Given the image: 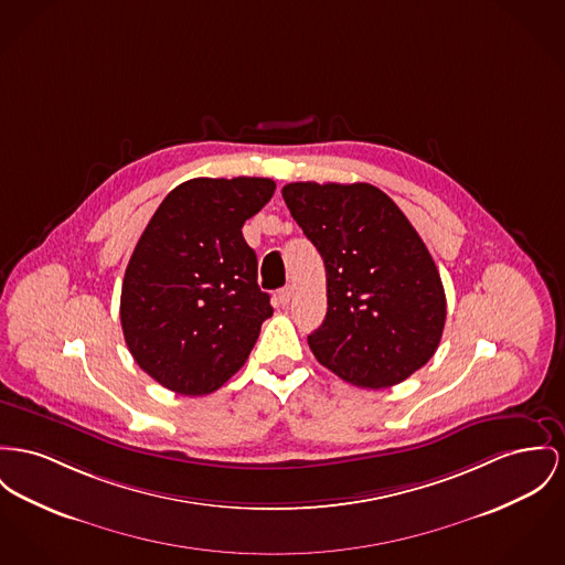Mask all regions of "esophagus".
<instances>
[{
  "label": "esophagus",
  "instance_id": "obj_1",
  "mask_svg": "<svg viewBox=\"0 0 565 565\" xmlns=\"http://www.w3.org/2000/svg\"><path fill=\"white\" fill-rule=\"evenodd\" d=\"M291 298H294V289H291V287L280 289V291H278V296H276V300H278L280 306H287V303L291 301Z\"/></svg>",
  "mask_w": 565,
  "mask_h": 565
}]
</instances>
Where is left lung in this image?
Segmentation results:
<instances>
[{
    "instance_id": "obj_1",
    "label": "left lung",
    "mask_w": 565,
    "mask_h": 565,
    "mask_svg": "<svg viewBox=\"0 0 565 565\" xmlns=\"http://www.w3.org/2000/svg\"><path fill=\"white\" fill-rule=\"evenodd\" d=\"M282 199L326 264L328 312L308 337L319 364L371 390L414 375L446 326L441 276L414 225L364 182H294Z\"/></svg>"
}]
</instances>
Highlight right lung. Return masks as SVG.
<instances>
[{
    "mask_svg": "<svg viewBox=\"0 0 565 565\" xmlns=\"http://www.w3.org/2000/svg\"><path fill=\"white\" fill-rule=\"evenodd\" d=\"M267 178H196L171 190L128 262L119 319L135 362L162 387L203 396L248 360L269 296L242 226L271 199Z\"/></svg>",
    "mask_w": 565,
    "mask_h": 565,
    "instance_id": "1",
    "label": "right lung"
}]
</instances>
